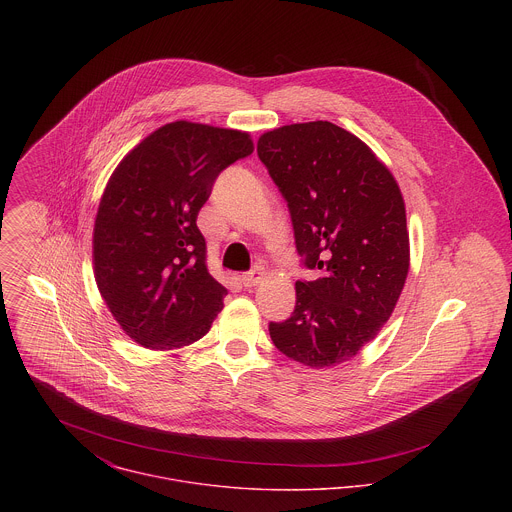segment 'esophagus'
<instances>
[{
	"label": "esophagus",
	"instance_id": "1",
	"mask_svg": "<svg viewBox=\"0 0 512 512\" xmlns=\"http://www.w3.org/2000/svg\"><path fill=\"white\" fill-rule=\"evenodd\" d=\"M262 276H264L262 268H254V270H250L248 274L242 276V286H244V288H254V286H258V282L262 280Z\"/></svg>",
	"mask_w": 512,
	"mask_h": 512
}]
</instances>
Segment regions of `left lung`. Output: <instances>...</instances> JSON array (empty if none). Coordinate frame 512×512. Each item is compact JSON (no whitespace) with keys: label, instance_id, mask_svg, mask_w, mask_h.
Listing matches in <instances>:
<instances>
[{"label":"left lung","instance_id":"left-lung-1","mask_svg":"<svg viewBox=\"0 0 512 512\" xmlns=\"http://www.w3.org/2000/svg\"><path fill=\"white\" fill-rule=\"evenodd\" d=\"M258 157L288 203L303 266L317 274L295 282V309L270 323V337L297 363L341 365L378 335L408 276L400 187L365 142L323 120L266 132Z\"/></svg>","mask_w":512,"mask_h":512}]
</instances>
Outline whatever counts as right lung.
Here are the masks:
<instances>
[{
	"instance_id": "obj_1",
	"label": "right lung",
	"mask_w": 512,
	"mask_h": 512,
	"mask_svg": "<svg viewBox=\"0 0 512 512\" xmlns=\"http://www.w3.org/2000/svg\"><path fill=\"white\" fill-rule=\"evenodd\" d=\"M238 130L171 122L112 173L94 220L100 295L136 343L169 351L209 333L226 288L207 270L197 215L220 173L252 153Z\"/></svg>"
}]
</instances>
